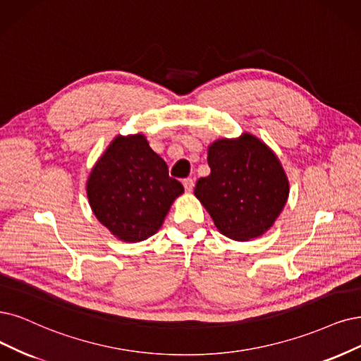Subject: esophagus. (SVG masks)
<instances>
[{
  "label": "esophagus",
  "instance_id": "1",
  "mask_svg": "<svg viewBox=\"0 0 361 361\" xmlns=\"http://www.w3.org/2000/svg\"><path fill=\"white\" fill-rule=\"evenodd\" d=\"M183 185H184L185 192L190 193L193 190V188H195V180L193 178H185V180H183Z\"/></svg>",
  "mask_w": 361,
  "mask_h": 361
}]
</instances>
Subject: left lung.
I'll return each mask as SVG.
<instances>
[{
	"label": "left lung",
	"instance_id": "8db88e82",
	"mask_svg": "<svg viewBox=\"0 0 361 361\" xmlns=\"http://www.w3.org/2000/svg\"><path fill=\"white\" fill-rule=\"evenodd\" d=\"M211 173L199 178L195 196L220 233L235 241L263 235L281 214L288 180L276 154L257 137L244 132L208 147Z\"/></svg>",
	"mask_w": 361,
	"mask_h": 361
}]
</instances>
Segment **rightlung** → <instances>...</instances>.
Segmentation results:
<instances>
[{"instance_id":"obj_1","label":"right lung","mask_w":361,"mask_h":361,"mask_svg":"<svg viewBox=\"0 0 361 361\" xmlns=\"http://www.w3.org/2000/svg\"><path fill=\"white\" fill-rule=\"evenodd\" d=\"M86 192L93 214L116 238L140 243L154 235L183 192L142 133L117 135L93 166Z\"/></svg>"}]
</instances>
